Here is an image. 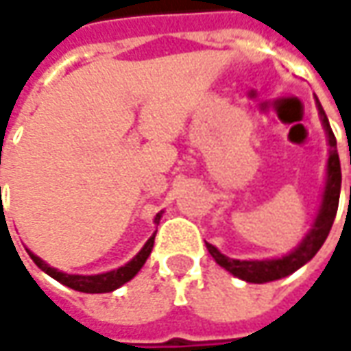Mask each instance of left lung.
<instances>
[{
  "mask_svg": "<svg viewBox=\"0 0 351 351\" xmlns=\"http://www.w3.org/2000/svg\"><path fill=\"white\" fill-rule=\"evenodd\" d=\"M317 107H319V115L325 126L326 136H328V145H330V156H328V176H326L325 195H323V206L321 211L315 219V225L311 228V232L304 238V242L295 247L292 254L280 257V259H265V261H240V259H230V257L223 256L215 245L207 244V250L211 257L215 259L219 265L226 269L228 273H232L238 278H242L245 282H256V285H263V282H271V280H278L285 276L292 275L302 265H306L309 259H313L317 252L321 250V245L325 244L326 236L330 232V226L335 223L336 211H338V199H340V184H342V171H340V159H338V152H336V138L332 128L328 125L323 107L317 99Z\"/></svg>",
  "mask_w": 351,
  "mask_h": 351,
  "instance_id": "obj_1",
  "label": "left lung"
}]
</instances>
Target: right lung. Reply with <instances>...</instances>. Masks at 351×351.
I'll list each match as a JSON object with an SVG mask.
<instances>
[{
    "label": "right lung",
    "mask_w": 351,
    "mask_h": 351,
    "mask_svg": "<svg viewBox=\"0 0 351 351\" xmlns=\"http://www.w3.org/2000/svg\"><path fill=\"white\" fill-rule=\"evenodd\" d=\"M159 219H161V213H157L156 223L159 225ZM154 240H156V232L154 236L145 242V245L140 250V254L128 261L125 267L117 269V271H109V273H104V275H66V273H61L53 267H49L47 263H44L38 256H34L32 252H28V256L32 257L36 265L40 267L44 273H47L49 276H53L56 280H59L61 285L69 286L73 290H78V292H86V294H101V292H113L119 286H123L125 282H128L130 278H134L136 273L142 269V265L145 263V259L152 254V247H154Z\"/></svg>",
    "instance_id": "right-lung-1"
}]
</instances>
